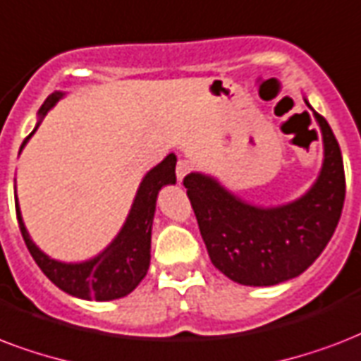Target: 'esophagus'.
Returning <instances> with one entry per match:
<instances>
[{"label": "esophagus", "mask_w": 361, "mask_h": 361, "mask_svg": "<svg viewBox=\"0 0 361 361\" xmlns=\"http://www.w3.org/2000/svg\"><path fill=\"white\" fill-rule=\"evenodd\" d=\"M190 171H192V161H190V160H178L177 169H175L178 180H183V178L186 177Z\"/></svg>", "instance_id": "esophagus-1"}]
</instances>
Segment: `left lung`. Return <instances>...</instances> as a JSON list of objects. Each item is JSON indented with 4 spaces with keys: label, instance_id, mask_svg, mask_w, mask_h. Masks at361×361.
<instances>
[{
    "label": "left lung",
    "instance_id": "left-lung-1",
    "mask_svg": "<svg viewBox=\"0 0 361 361\" xmlns=\"http://www.w3.org/2000/svg\"><path fill=\"white\" fill-rule=\"evenodd\" d=\"M320 177L301 200L276 209L243 203L211 177L183 180L212 265L247 286H273L301 275L322 254L345 203V167L339 142L322 114Z\"/></svg>",
    "mask_w": 361,
    "mask_h": 361
}]
</instances>
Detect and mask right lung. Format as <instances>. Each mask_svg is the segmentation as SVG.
I'll list each match as a JSON object with an SVG mask.
<instances>
[{"mask_svg":"<svg viewBox=\"0 0 361 361\" xmlns=\"http://www.w3.org/2000/svg\"><path fill=\"white\" fill-rule=\"evenodd\" d=\"M60 97V92L50 94L39 113H47ZM27 139L30 137H26V141ZM26 141L22 142V147L26 145ZM175 166H177V156L169 154L161 164L147 173V177L142 178L141 186L137 190L130 216L118 237L99 256L82 264H61L50 259L33 245L22 222L18 200L15 195L20 233L39 269L60 290L82 300H118L133 292L137 284L145 279L150 265V231H152V219L156 211V197L164 184H175L177 180Z\"/></svg>","mask_w":361,"mask_h":361,"instance_id":"1","label":"right lung"}]
</instances>
